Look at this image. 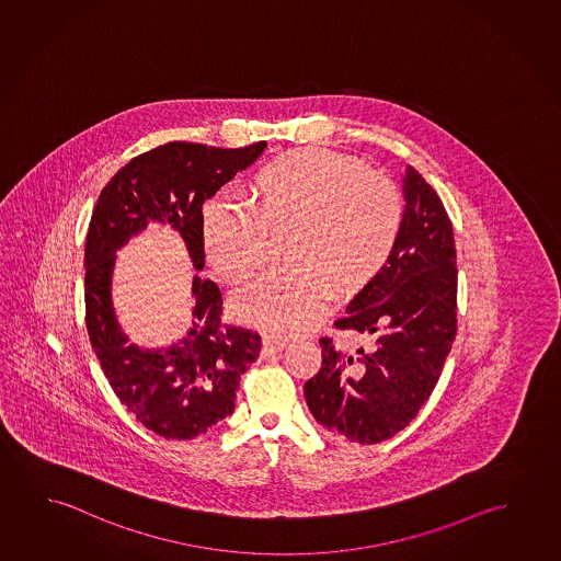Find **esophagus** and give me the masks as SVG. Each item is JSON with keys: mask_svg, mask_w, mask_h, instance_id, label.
I'll use <instances>...</instances> for the list:
<instances>
[{"mask_svg": "<svg viewBox=\"0 0 561 561\" xmlns=\"http://www.w3.org/2000/svg\"><path fill=\"white\" fill-rule=\"evenodd\" d=\"M286 345H288L286 339L273 337V335H265V337H263V347H265L267 353H278V351H283Z\"/></svg>", "mask_w": 561, "mask_h": 561, "instance_id": "esophagus-1", "label": "esophagus"}]
</instances>
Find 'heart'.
Instances as JSON below:
<instances>
[{
    "label": "heart",
    "instance_id": "heart-1",
    "mask_svg": "<svg viewBox=\"0 0 561 561\" xmlns=\"http://www.w3.org/2000/svg\"><path fill=\"white\" fill-rule=\"evenodd\" d=\"M253 205L231 193L203 208L206 257L224 278L255 267L267 231L288 226L286 265L265 268L231 294V313L276 335L313 330L335 288L356 293L382 273L401 230V198L390 179L335 151L306 148L259 171Z\"/></svg>",
    "mask_w": 561,
    "mask_h": 561
}]
</instances>
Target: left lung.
<instances>
[{
  "instance_id": "8db88e82",
  "label": "left lung",
  "mask_w": 561,
  "mask_h": 561,
  "mask_svg": "<svg viewBox=\"0 0 561 561\" xmlns=\"http://www.w3.org/2000/svg\"><path fill=\"white\" fill-rule=\"evenodd\" d=\"M403 196L390 261L335 321L368 345L347 355L333 339H320V373L304 383L313 419L355 445L382 443L410 425L435 390L456 337L453 222L435 188L411 165Z\"/></svg>"
}]
</instances>
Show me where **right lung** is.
<instances>
[{
  "label": "right lung",
  "mask_w": 561,
  "mask_h": 561,
  "mask_svg": "<svg viewBox=\"0 0 561 561\" xmlns=\"http://www.w3.org/2000/svg\"><path fill=\"white\" fill-rule=\"evenodd\" d=\"M267 142L224 150L168 142L136 156L99 195L85 241V323L91 347L123 405L163 438L191 440L231 415L241 374L257 360L261 337L222 321V293L193 278V320L170 347L128 343L116 321L111 283L116 251L150 222L170 224L196 271L205 267L203 205Z\"/></svg>",
  "instance_id": "right-lung-1"
}]
</instances>
